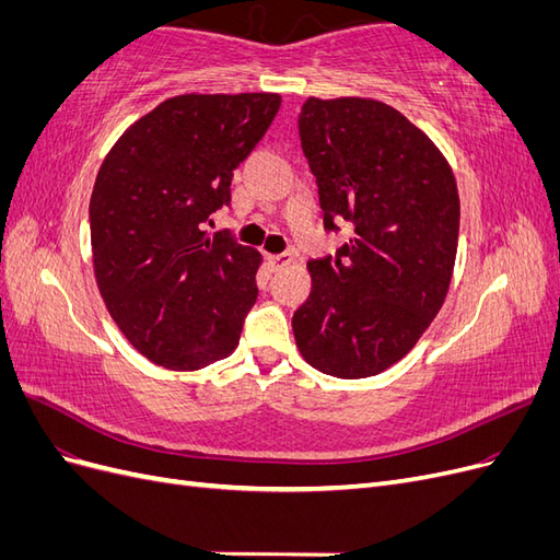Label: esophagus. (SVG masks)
I'll use <instances>...</instances> for the list:
<instances>
[{
    "instance_id": "obj_1",
    "label": "esophagus",
    "mask_w": 560,
    "mask_h": 560,
    "mask_svg": "<svg viewBox=\"0 0 560 560\" xmlns=\"http://www.w3.org/2000/svg\"><path fill=\"white\" fill-rule=\"evenodd\" d=\"M270 266H273L276 270L280 268H287L292 261H294V254L292 252H282V254H270Z\"/></svg>"
}]
</instances>
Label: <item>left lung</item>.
<instances>
[{"instance_id":"obj_1","label":"left lung","mask_w":560,"mask_h":560,"mask_svg":"<svg viewBox=\"0 0 560 560\" xmlns=\"http://www.w3.org/2000/svg\"><path fill=\"white\" fill-rule=\"evenodd\" d=\"M299 135L325 226L354 224L336 257L313 259V290L294 313L301 358L336 378L399 362L442 311L457 252L453 167L401 112L374 97H308Z\"/></svg>"}]
</instances>
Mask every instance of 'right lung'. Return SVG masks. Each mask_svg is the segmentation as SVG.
<instances>
[{
    "instance_id": "1",
    "label": "right lung",
    "mask_w": 560,
    "mask_h": 560,
    "mask_svg": "<svg viewBox=\"0 0 560 560\" xmlns=\"http://www.w3.org/2000/svg\"><path fill=\"white\" fill-rule=\"evenodd\" d=\"M278 93H184L114 142L91 196L97 290L147 360L206 369L238 348L261 252L202 224L280 109Z\"/></svg>"
}]
</instances>
